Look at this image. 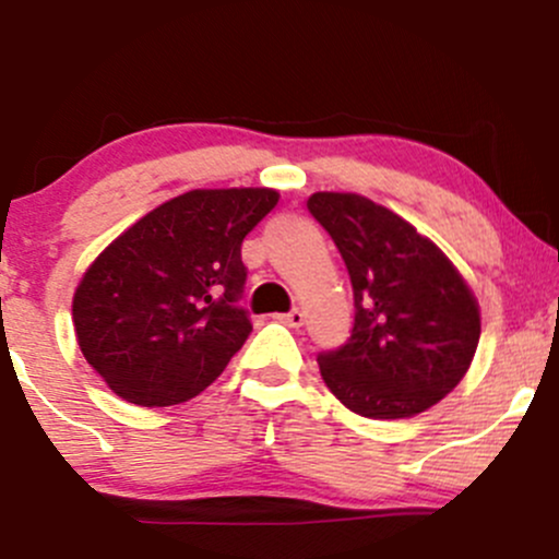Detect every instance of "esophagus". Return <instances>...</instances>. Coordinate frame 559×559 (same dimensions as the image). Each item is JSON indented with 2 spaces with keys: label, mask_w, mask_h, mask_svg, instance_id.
Segmentation results:
<instances>
[{
  "label": "esophagus",
  "mask_w": 559,
  "mask_h": 559,
  "mask_svg": "<svg viewBox=\"0 0 559 559\" xmlns=\"http://www.w3.org/2000/svg\"><path fill=\"white\" fill-rule=\"evenodd\" d=\"M281 323L292 325V329H299V325H305V312L299 310V307H294V310L284 312V316H278Z\"/></svg>",
  "instance_id": "obj_1"
}]
</instances>
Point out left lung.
Returning a JSON list of instances; mask_svg holds the SVG:
<instances>
[{
    "instance_id": "obj_1",
    "label": "left lung",
    "mask_w": 559,
    "mask_h": 559,
    "mask_svg": "<svg viewBox=\"0 0 559 559\" xmlns=\"http://www.w3.org/2000/svg\"><path fill=\"white\" fill-rule=\"evenodd\" d=\"M307 210L342 252L352 336L318 355L325 386L362 418H413L463 381L476 355V297L433 241L360 194L318 191Z\"/></svg>"
}]
</instances>
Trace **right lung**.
I'll return each mask as SVG.
<instances>
[{"instance_id":"add662e5","label":"right lung","mask_w":559,"mask_h":559,"mask_svg":"<svg viewBox=\"0 0 559 559\" xmlns=\"http://www.w3.org/2000/svg\"><path fill=\"white\" fill-rule=\"evenodd\" d=\"M278 202L273 189H197L159 204L88 267L73 297L86 362L141 407L197 396L252 333L239 305L241 241Z\"/></svg>"}]
</instances>
